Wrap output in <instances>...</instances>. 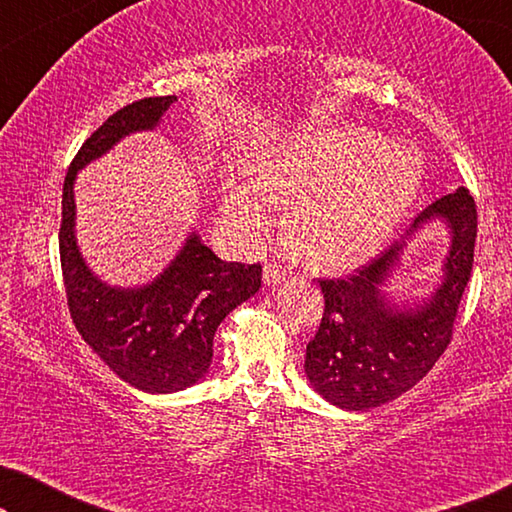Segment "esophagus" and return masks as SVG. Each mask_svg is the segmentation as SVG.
Returning <instances> with one entry per match:
<instances>
[{
    "mask_svg": "<svg viewBox=\"0 0 512 512\" xmlns=\"http://www.w3.org/2000/svg\"><path fill=\"white\" fill-rule=\"evenodd\" d=\"M286 277V272L282 268H277V265H265L263 268V282L265 286H277L282 279Z\"/></svg>",
    "mask_w": 512,
    "mask_h": 512,
    "instance_id": "34e87169",
    "label": "esophagus"
}]
</instances>
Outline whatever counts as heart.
<instances>
[{"label": "heart", "instance_id": "b5f03b06", "mask_svg": "<svg viewBox=\"0 0 512 512\" xmlns=\"http://www.w3.org/2000/svg\"><path fill=\"white\" fill-rule=\"evenodd\" d=\"M424 163L408 144H384L373 130L331 123L284 137L251 170L221 186V226L237 247H251L272 226L284 228L319 268H349L384 247L408 216Z\"/></svg>", "mask_w": 512, "mask_h": 512}]
</instances>
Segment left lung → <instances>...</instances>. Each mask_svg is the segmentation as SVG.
Listing matches in <instances>:
<instances>
[{"mask_svg": "<svg viewBox=\"0 0 512 512\" xmlns=\"http://www.w3.org/2000/svg\"><path fill=\"white\" fill-rule=\"evenodd\" d=\"M440 222L448 254L439 284L422 299L396 301L386 291L404 251L426 225ZM475 202L464 186L412 221L394 247L345 279H321L326 307L305 352V377L335 408L363 412L394 401L433 368L452 338L457 307L473 268Z\"/></svg>", "mask_w": 512, "mask_h": 512, "instance_id": "left-lung-1", "label": "left lung"}]
</instances>
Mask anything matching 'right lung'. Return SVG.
Wrapping results in <instances>:
<instances>
[{"label": "right lung", "mask_w": 512, "mask_h": 512, "mask_svg": "<svg viewBox=\"0 0 512 512\" xmlns=\"http://www.w3.org/2000/svg\"><path fill=\"white\" fill-rule=\"evenodd\" d=\"M174 102V95L146 97L109 116L76 153L62 188L60 263L69 312L104 366L146 394L198 384L212 366L216 328L261 289V265L221 261L198 230L156 277L135 286L104 282L81 254L74 200L79 172L125 137L158 130Z\"/></svg>", "instance_id": "add662e5"}]
</instances>
